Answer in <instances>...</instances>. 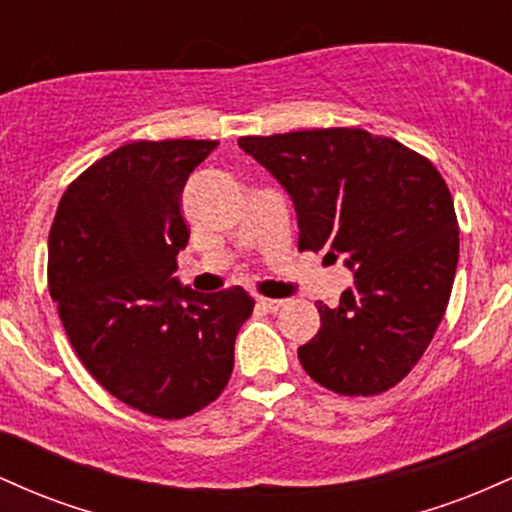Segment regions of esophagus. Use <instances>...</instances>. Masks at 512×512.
<instances>
[{
    "label": "esophagus",
    "mask_w": 512,
    "mask_h": 512,
    "mask_svg": "<svg viewBox=\"0 0 512 512\" xmlns=\"http://www.w3.org/2000/svg\"><path fill=\"white\" fill-rule=\"evenodd\" d=\"M257 305H260L262 310H267V313H276V310H279L281 305H286V301H279V298H264V296H260V298H257Z\"/></svg>",
    "instance_id": "1"
}]
</instances>
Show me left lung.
<instances>
[{"mask_svg": "<svg viewBox=\"0 0 512 512\" xmlns=\"http://www.w3.org/2000/svg\"><path fill=\"white\" fill-rule=\"evenodd\" d=\"M293 199L298 250L327 248L354 272L337 308L317 303L320 330L298 349L327 390L370 397L424 356L448 308L460 228L428 158L366 129L330 127L240 137Z\"/></svg>", "mask_w": 512, "mask_h": 512, "instance_id": "1", "label": "left lung"}]
</instances>
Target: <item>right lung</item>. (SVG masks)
<instances>
[{"label": "right lung", "instance_id": "right-lung-1", "mask_svg": "<svg viewBox=\"0 0 512 512\" xmlns=\"http://www.w3.org/2000/svg\"><path fill=\"white\" fill-rule=\"evenodd\" d=\"M219 142H132L67 187L50 228L48 284L76 356L110 395L182 419L221 395L255 301L197 293L173 272L190 228L182 187Z\"/></svg>", "mask_w": 512, "mask_h": 512}]
</instances>
